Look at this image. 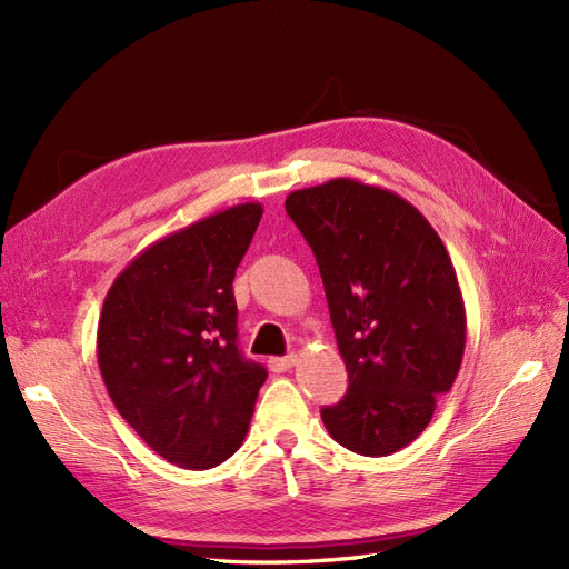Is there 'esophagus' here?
I'll use <instances>...</instances> for the list:
<instances>
[{"label": "esophagus", "mask_w": 569, "mask_h": 569, "mask_svg": "<svg viewBox=\"0 0 569 569\" xmlns=\"http://www.w3.org/2000/svg\"><path fill=\"white\" fill-rule=\"evenodd\" d=\"M295 363H297L295 353H291V356H274V358L268 360V368L272 372H287L289 368H295Z\"/></svg>", "instance_id": "esophagus-1"}]
</instances>
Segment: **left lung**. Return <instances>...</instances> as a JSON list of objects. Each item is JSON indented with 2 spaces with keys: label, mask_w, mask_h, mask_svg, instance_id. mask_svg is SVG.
Segmentation results:
<instances>
[{
  "label": "left lung",
  "mask_w": 569,
  "mask_h": 569,
  "mask_svg": "<svg viewBox=\"0 0 569 569\" xmlns=\"http://www.w3.org/2000/svg\"><path fill=\"white\" fill-rule=\"evenodd\" d=\"M289 218L320 268L347 396L320 416L360 456L406 449L458 377L468 320L453 263L403 197L353 178L291 192Z\"/></svg>",
  "instance_id": "left-lung-1"
}]
</instances>
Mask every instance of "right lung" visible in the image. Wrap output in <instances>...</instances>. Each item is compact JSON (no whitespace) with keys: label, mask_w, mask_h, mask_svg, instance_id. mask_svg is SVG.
<instances>
[{"label":"right lung","mask_w":569,"mask_h":569,"mask_svg":"<svg viewBox=\"0 0 569 569\" xmlns=\"http://www.w3.org/2000/svg\"><path fill=\"white\" fill-rule=\"evenodd\" d=\"M261 216V203H237L159 239L101 308L97 360L113 406L184 470L216 468L242 446L268 377L237 349L232 295Z\"/></svg>","instance_id":"obj_1"}]
</instances>
